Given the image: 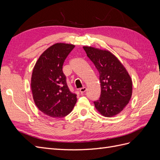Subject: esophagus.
I'll return each mask as SVG.
<instances>
[{
  "mask_svg": "<svg viewBox=\"0 0 160 160\" xmlns=\"http://www.w3.org/2000/svg\"><path fill=\"white\" fill-rule=\"evenodd\" d=\"M86 91H87V88H85V87H84V88H81V89H79V91L81 92V93L82 94H83Z\"/></svg>",
  "mask_w": 160,
  "mask_h": 160,
  "instance_id": "obj_1",
  "label": "esophagus"
}]
</instances>
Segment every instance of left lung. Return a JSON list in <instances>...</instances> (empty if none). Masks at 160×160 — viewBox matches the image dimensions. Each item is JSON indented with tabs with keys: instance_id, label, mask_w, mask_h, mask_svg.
<instances>
[{
	"instance_id": "left-lung-1",
	"label": "left lung",
	"mask_w": 160,
	"mask_h": 160,
	"mask_svg": "<svg viewBox=\"0 0 160 160\" xmlns=\"http://www.w3.org/2000/svg\"><path fill=\"white\" fill-rule=\"evenodd\" d=\"M87 55L99 72L101 95L95 107L105 117L119 114L132 95V81L127 70L111 52L91 47H83Z\"/></svg>"
}]
</instances>
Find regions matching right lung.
Returning <instances> with one entry per match:
<instances>
[{"label":"right lung","instance_id":"right-lung-1","mask_svg":"<svg viewBox=\"0 0 160 160\" xmlns=\"http://www.w3.org/2000/svg\"><path fill=\"white\" fill-rule=\"evenodd\" d=\"M75 45L56 43L42 53L34 67L31 90L37 107L51 118L69 114L77 102V95L69 90L62 65Z\"/></svg>","mask_w":160,"mask_h":160}]
</instances>
